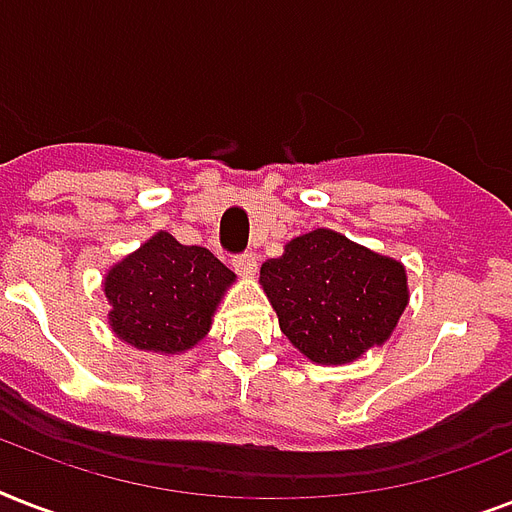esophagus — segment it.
Masks as SVG:
<instances>
[{"instance_id":"esophagus-1","label":"esophagus","mask_w":512,"mask_h":512,"mask_svg":"<svg viewBox=\"0 0 512 512\" xmlns=\"http://www.w3.org/2000/svg\"><path fill=\"white\" fill-rule=\"evenodd\" d=\"M233 268H236V273H239V276L249 279V276H255V271H257V257L252 255V252L236 255L233 257Z\"/></svg>"}]
</instances>
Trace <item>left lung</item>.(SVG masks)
<instances>
[{
    "label": "left lung",
    "instance_id": "1",
    "mask_svg": "<svg viewBox=\"0 0 512 512\" xmlns=\"http://www.w3.org/2000/svg\"><path fill=\"white\" fill-rule=\"evenodd\" d=\"M260 284L287 340L324 366L385 345L409 305L404 263L332 228L287 241L281 257L263 263Z\"/></svg>",
    "mask_w": 512,
    "mask_h": 512
}]
</instances>
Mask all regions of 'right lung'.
Listing matches in <instances>:
<instances>
[{
  "label": "right lung",
  "instance_id": "add662e5",
  "mask_svg": "<svg viewBox=\"0 0 512 512\" xmlns=\"http://www.w3.org/2000/svg\"><path fill=\"white\" fill-rule=\"evenodd\" d=\"M233 281L236 273L209 249L185 247L159 231L103 276L108 327L132 348L180 356L207 337Z\"/></svg>",
  "mask_w": 512,
  "mask_h": 512
}]
</instances>
